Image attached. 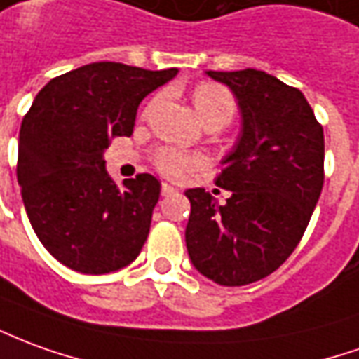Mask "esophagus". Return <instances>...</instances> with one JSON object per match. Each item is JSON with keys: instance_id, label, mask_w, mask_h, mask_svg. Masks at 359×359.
I'll list each match as a JSON object with an SVG mask.
<instances>
[{"instance_id": "1", "label": "esophagus", "mask_w": 359, "mask_h": 359, "mask_svg": "<svg viewBox=\"0 0 359 359\" xmlns=\"http://www.w3.org/2000/svg\"><path fill=\"white\" fill-rule=\"evenodd\" d=\"M179 192V188L171 187V184H167V182H163L161 184V194L163 196H171V194H177Z\"/></svg>"}]
</instances>
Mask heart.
Wrapping results in <instances>:
<instances>
[{
	"mask_svg": "<svg viewBox=\"0 0 359 359\" xmlns=\"http://www.w3.org/2000/svg\"><path fill=\"white\" fill-rule=\"evenodd\" d=\"M192 101L196 107L198 114L202 122H208L212 118L225 120V124L231 120L235 102L229 91L215 83L198 85L192 93ZM202 159L198 155H192L179 149V147H163L155 154V165L161 172L172 179H184L192 169H196Z\"/></svg>",
	"mask_w": 359,
	"mask_h": 359,
	"instance_id": "1",
	"label": "heart"
}]
</instances>
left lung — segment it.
Masks as SVG:
<instances>
[{
	"label": "left lung",
	"mask_w": 359,
	"mask_h": 359,
	"mask_svg": "<svg viewBox=\"0 0 359 359\" xmlns=\"http://www.w3.org/2000/svg\"><path fill=\"white\" fill-rule=\"evenodd\" d=\"M229 87L241 132L222 159L217 204L190 188L187 249L192 266L219 285H245L284 264L307 229L323 190L325 136L299 89L252 67L205 72Z\"/></svg>",
	"instance_id": "1"
}]
</instances>
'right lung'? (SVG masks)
Returning a JSON list of instances; mask_svg holds the SVG:
<instances>
[{"label":"right lung","instance_id":"add662e5","mask_svg":"<svg viewBox=\"0 0 359 359\" xmlns=\"http://www.w3.org/2000/svg\"><path fill=\"white\" fill-rule=\"evenodd\" d=\"M177 74L97 62L34 97L19 132L17 180L32 229L64 266L109 274L140 255L161 182L142 172L118 184L104 151L112 137L132 134L140 102Z\"/></svg>","mask_w":359,"mask_h":359}]
</instances>
